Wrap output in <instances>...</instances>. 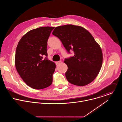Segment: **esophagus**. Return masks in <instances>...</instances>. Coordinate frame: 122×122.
Listing matches in <instances>:
<instances>
[{
  "label": "esophagus",
  "mask_w": 122,
  "mask_h": 122,
  "mask_svg": "<svg viewBox=\"0 0 122 122\" xmlns=\"http://www.w3.org/2000/svg\"><path fill=\"white\" fill-rule=\"evenodd\" d=\"M61 62V61H57V62H56V65H58V64H59Z\"/></svg>",
  "instance_id": "1"
}]
</instances>
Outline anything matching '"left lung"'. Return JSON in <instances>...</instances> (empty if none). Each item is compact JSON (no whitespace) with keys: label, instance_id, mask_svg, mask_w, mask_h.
<instances>
[{"label":"left lung","instance_id":"8db88e82","mask_svg":"<svg viewBox=\"0 0 122 122\" xmlns=\"http://www.w3.org/2000/svg\"><path fill=\"white\" fill-rule=\"evenodd\" d=\"M52 34L58 37L69 53L74 56L65 59L68 68L66 77L69 82L85 86L98 74L103 61L101 48L90 33L78 25H67L56 27Z\"/></svg>","mask_w":122,"mask_h":122}]
</instances>
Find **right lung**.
Segmentation results:
<instances>
[{
	"label": "right lung",
	"mask_w": 122,
	"mask_h": 122,
	"mask_svg": "<svg viewBox=\"0 0 122 122\" xmlns=\"http://www.w3.org/2000/svg\"><path fill=\"white\" fill-rule=\"evenodd\" d=\"M54 27L43 26L32 29L23 36L16 49L15 65L24 82L35 89L50 86L56 64L47 59V41Z\"/></svg>",
	"instance_id": "1"
}]
</instances>
